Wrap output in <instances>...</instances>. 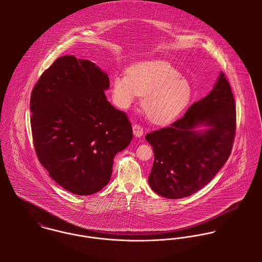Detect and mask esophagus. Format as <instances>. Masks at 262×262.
<instances>
[{"label": "esophagus", "instance_id": "34e87169", "mask_svg": "<svg viewBox=\"0 0 262 262\" xmlns=\"http://www.w3.org/2000/svg\"><path fill=\"white\" fill-rule=\"evenodd\" d=\"M133 134L136 137H141L143 135V128L138 124L133 125Z\"/></svg>", "mask_w": 262, "mask_h": 262}]
</instances>
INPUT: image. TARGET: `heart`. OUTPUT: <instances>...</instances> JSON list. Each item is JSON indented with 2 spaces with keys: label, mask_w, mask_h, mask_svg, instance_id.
<instances>
[{
  "label": "heart",
  "mask_w": 262,
  "mask_h": 262,
  "mask_svg": "<svg viewBox=\"0 0 262 262\" xmlns=\"http://www.w3.org/2000/svg\"><path fill=\"white\" fill-rule=\"evenodd\" d=\"M116 106L129 109L143 97L142 109L150 122L167 125L178 119L190 103L192 91L189 82L169 63L145 61L127 70V75H116L112 81Z\"/></svg>",
  "instance_id": "heart-1"
}]
</instances>
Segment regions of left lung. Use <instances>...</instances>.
<instances>
[{
  "label": "left lung",
  "mask_w": 262,
  "mask_h": 262,
  "mask_svg": "<svg viewBox=\"0 0 262 262\" xmlns=\"http://www.w3.org/2000/svg\"><path fill=\"white\" fill-rule=\"evenodd\" d=\"M235 127L234 97L220 73L213 90L183 118L145 136L154 152L150 187L164 198L182 199L208 185L228 160Z\"/></svg>",
  "instance_id": "obj_1"
}]
</instances>
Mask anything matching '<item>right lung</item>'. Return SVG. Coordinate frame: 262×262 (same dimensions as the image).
<instances>
[{
	"instance_id": "right-lung-1",
	"label": "right lung",
	"mask_w": 262,
	"mask_h": 262,
	"mask_svg": "<svg viewBox=\"0 0 262 262\" xmlns=\"http://www.w3.org/2000/svg\"><path fill=\"white\" fill-rule=\"evenodd\" d=\"M108 75L88 59L57 58L35 84L31 129L40 163L60 187L89 195L106 187L115 155L133 134L122 111L108 102Z\"/></svg>"
}]
</instances>
